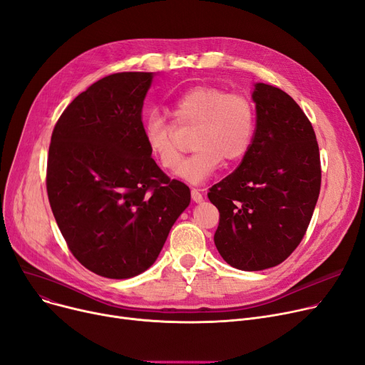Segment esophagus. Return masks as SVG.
Here are the masks:
<instances>
[{
	"instance_id": "34e87169",
	"label": "esophagus",
	"mask_w": 365,
	"mask_h": 365,
	"mask_svg": "<svg viewBox=\"0 0 365 365\" xmlns=\"http://www.w3.org/2000/svg\"><path fill=\"white\" fill-rule=\"evenodd\" d=\"M190 197H192L194 202H201L202 201V194L200 192L198 189H192L190 190Z\"/></svg>"
}]
</instances>
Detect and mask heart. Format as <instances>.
<instances>
[{"label":"heart","mask_w":365,"mask_h":365,"mask_svg":"<svg viewBox=\"0 0 365 365\" xmlns=\"http://www.w3.org/2000/svg\"><path fill=\"white\" fill-rule=\"evenodd\" d=\"M178 125H197L192 145L197 149L180 167L175 125L161 115L143 120V138L152 157L167 171L192 185H201L222 165L247 155L255 138L256 110L250 98L220 87L197 86L183 93L171 109Z\"/></svg>","instance_id":"heart-1"}]
</instances>
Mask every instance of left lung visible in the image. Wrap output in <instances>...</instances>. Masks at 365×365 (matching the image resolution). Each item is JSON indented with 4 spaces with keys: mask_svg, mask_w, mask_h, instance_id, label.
Returning <instances> with one entry per match:
<instances>
[{
    "mask_svg": "<svg viewBox=\"0 0 365 365\" xmlns=\"http://www.w3.org/2000/svg\"><path fill=\"white\" fill-rule=\"evenodd\" d=\"M253 143L238 168L210 187L220 213L217 252L241 271H263L289 257L303 240L321 187L311 121L289 94L257 83Z\"/></svg>",
    "mask_w": 365,
    "mask_h": 365,
    "instance_id": "1",
    "label": "left lung"
}]
</instances>
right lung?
Wrapping results in <instances>:
<instances>
[{
	"label": "right lung",
	"instance_id": "add662e5",
	"mask_svg": "<svg viewBox=\"0 0 365 365\" xmlns=\"http://www.w3.org/2000/svg\"><path fill=\"white\" fill-rule=\"evenodd\" d=\"M152 78V72H120L96 81L51 134V212L75 259L105 278L145 272L190 202L189 187L157 165L143 138Z\"/></svg>",
	"mask_w": 365,
	"mask_h": 365
}]
</instances>
